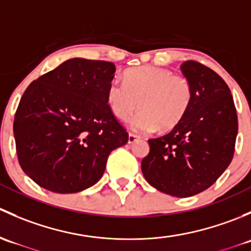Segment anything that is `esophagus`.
<instances>
[{"instance_id":"obj_1","label":"esophagus","mask_w":251,"mask_h":251,"mask_svg":"<svg viewBox=\"0 0 251 251\" xmlns=\"http://www.w3.org/2000/svg\"><path fill=\"white\" fill-rule=\"evenodd\" d=\"M138 136L135 135V133H128V143H133V142H136L138 140Z\"/></svg>"}]
</instances>
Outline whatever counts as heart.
<instances>
[{"label":"heart","instance_id":"heart-1","mask_svg":"<svg viewBox=\"0 0 251 251\" xmlns=\"http://www.w3.org/2000/svg\"><path fill=\"white\" fill-rule=\"evenodd\" d=\"M192 98L188 78L153 65L127 70L124 82L114 78L107 90L108 105L120 120L130 118L140 100L141 110L131 119V127L137 132L174 128L188 111Z\"/></svg>","mask_w":251,"mask_h":251}]
</instances>
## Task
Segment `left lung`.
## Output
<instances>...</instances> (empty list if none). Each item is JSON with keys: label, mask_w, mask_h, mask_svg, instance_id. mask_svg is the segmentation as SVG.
Returning a JSON list of instances; mask_svg holds the SVG:
<instances>
[{"label": "left lung", "mask_w": 251, "mask_h": 251, "mask_svg": "<svg viewBox=\"0 0 251 251\" xmlns=\"http://www.w3.org/2000/svg\"><path fill=\"white\" fill-rule=\"evenodd\" d=\"M193 98L181 123L148 140L141 169L151 186L177 198L209 188L231 164L238 133L233 97L224 78L194 60L181 65Z\"/></svg>", "instance_id": "1"}]
</instances>
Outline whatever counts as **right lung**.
I'll return each instance as SVG.
<instances>
[{"mask_svg": "<svg viewBox=\"0 0 251 251\" xmlns=\"http://www.w3.org/2000/svg\"><path fill=\"white\" fill-rule=\"evenodd\" d=\"M114 63L73 58L32 81L14 116L23 171L42 188L76 193L97 183L128 141L107 102Z\"/></svg>", "mask_w": 251, "mask_h": 251, "instance_id": "add662e5", "label": "right lung"}]
</instances>
